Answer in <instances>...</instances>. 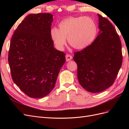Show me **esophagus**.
I'll return each instance as SVG.
<instances>
[{
    "mask_svg": "<svg viewBox=\"0 0 129 129\" xmlns=\"http://www.w3.org/2000/svg\"><path fill=\"white\" fill-rule=\"evenodd\" d=\"M66 61H71L72 59L73 56L71 55H70V54H67V55H66Z\"/></svg>",
    "mask_w": 129,
    "mask_h": 129,
    "instance_id": "esophagus-1",
    "label": "esophagus"
}]
</instances>
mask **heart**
<instances>
[{
	"label": "heart",
	"mask_w": 129,
	"mask_h": 129,
	"mask_svg": "<svg viewBox=\"0 0 129 129\" xmlns=\"http://www.w3.org/2000/svg\"><path fill=\"white\" fill-rule=\"evenodd\" d=\"M97 34V26L94 20L89 17H71L58 24V29L53 27L50 36L56 47L62 50L66 38L70 45L75 49H83L94 40Z\"/></svg>",
	"instance_id": "heart-1"
}]
</instances>
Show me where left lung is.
Listing matches in <instances>:
<instances>
[{"label":"left lung","mask_w":129,"mask_h":129,"mask_svg":"<svg viewBox=\"0 0 129 129\" xmlns=\"http://www.w3.org/2000/svg\"><path fill=\"white\" fill-rule=\"evenodd\" d=\"M100 32L91 45L74 53L77 78L86 90L100 92L113 84L122 64V45L114 26L98 14Z\"/></svg>","instance_id":"left-lung-1"}]
</instances>
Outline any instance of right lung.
<instances>
[{
  "label": "right lung",
  "instance_id": "add662e5",
  "mask_svg": "<svg viewBox=\"0 0 129 129\" xmlns=\"http://www.w3.org/2000/svg\"><path fill=\"white\" fill-rule=\"evenodd\" d=\"M53 15L30 14L11 38L8 60L15 84L32 98H41L55 87L66 54L54 47L50 36Z\"/></svg>",
  "mask_w": 129,
  "mask_h": 129
}]
</instances>
